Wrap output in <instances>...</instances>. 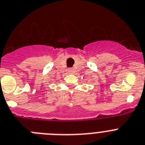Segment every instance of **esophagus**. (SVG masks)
I'll list each match as a JSON object with an SVG mask.
<instances>
[{
  "mask_svg": "<svg viewBox=\"0 0 145 145\" xmlns=\"http://www.w3.org/2000/svg\"><path fill=\"white\" fill-rule=\"evenodd\" d=\"M74 70H72V69H69V70H68V72H70V73H74Z\"/></svg>",
  "mask_w": 145,
  "mask_h": 145,
  "instance_id": "esophagus-1",
  "label": "esophagus"
}]
</instances>
